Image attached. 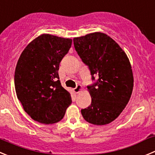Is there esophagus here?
Here are the masks:
<instances>
[{"label":"esophagus","mask_w":155,"mask_h":155,"mask_svg":"<svg viewBox=\"0 0 155 155\" xmlns=\"http://www.w3.org/2000/svg\"><path fill=\"white\" fill-rule=\"evenodd\" d=\"M81 89H82V86H81V84H78L76 86V87H75V88H74V91L76 94H78L79 92H80L81 91Z\"/></svg>","instance_id":"obj_1"}]
</instances>
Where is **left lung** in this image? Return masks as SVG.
Instances as JSON below:
<instances>
[{
    "mask_svg": "<svg viewBox=\"0 0 155 155\" xmlns=\"http://www.w3.org/2000/svg\"><path fill=\"white\" fill-rule=\"evenodd\" d=\"M73 41L78 54L87 65L94 81L87 86L91 104L81 109L82 116L95 125L109 124L120 115L132 94L134 78L128 58L104 33L88 34Z\"/></svg>",
    "mask_w": 155,
    "mask_h": 155,
    "instance_id": "1",
    "label": "left lung"
}]
</instances>
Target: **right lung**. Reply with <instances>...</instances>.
I'll use <instances>...</instances> for the list:
<instances>
[{"mask_svg":"<svg viewBox=\"0 0 155 155\" xmlns=\"http://www.w3.org/2000/svg\"><path fill=\"white\" fill-rule=\"evenodd\" d=\"M72 40L44 34L23 51L15 73L17 96L33 120L49 124L60 121L71 104L61 86L58 70Z\"/></svg>","mask_w":155,"mask_h":155,"instance_id":"1","label":"right lung"}]
</instances>
